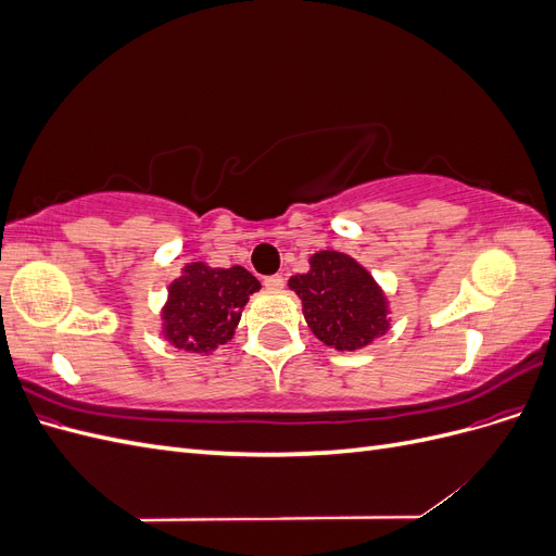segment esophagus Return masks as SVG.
<instances>
[{"mask_svg": "<svg viewBox=\"0 0 556 556\" xmlns=\"http://www.w3.org/2000/svg\"><path fill=\"white\" fill-rule=\"evenodd\" d=\"M282 285H285L282 276H268V278H264V288L266 290H282Z\"/></svg>", "mask_w": 556, "mask_h": 556, "instance_id": "1", "label": "esophagus"}]
</instances>
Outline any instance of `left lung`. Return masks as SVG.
Segmentation results:
<instances>
[{"label":"left lung","instance_id":"8db88e82","mask_svg":"<svg viewBox=\"0 0 556 556\" xmlns=\"http://www.w3.org/2000/svg\"><path fill=\"white\" fill-rule=\"evenodd\" d=\"M288 285L301 299L311 331L333 350H362L392 327L390 299L368 268L345 252H315L308 271Z\"/></svg>","mask_w":556,"mask_h":556}]
</instances>
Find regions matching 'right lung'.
<instances>
[{
    "label": "right lung",
    "instance_id": "right-lung-1",
    "mask_svg": "<svg viewBox=\"0 0 556 556\" xmlns=\"http://www.w3.org/2000/svg\"><path fill=\"white\" fill-rule=\"evenodd\" d=\"M260 280L243 266L213 268L190 262L172 280L160 311L162 339L194 355H211L231 341L250 294L260 292Z\"/></svg>",
    "mask_w": 556,
    "mask_h": 556
}]
</instances>
